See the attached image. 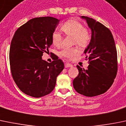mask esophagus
Returning a JSON list of instances; mask_svg holds the SVG:
<instances>
[{
  "label": "esophagus",
  "instance_id": "34e87169",
  "mask_svg": "<svg viewBox=\"0 0 126 126\" xmlns=\"http://www.w3.org/2000/svg\"><path fill=\"white\" fill-rule=\"evenodd\" d=\"M72 64L69 63H65V68H68V67H72Z\"/></svg>",
  "mask_w": 126,
  "mask_h": 126
}]
</instances>
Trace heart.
Listing matches in <instances>:
<instances>
[{"label": "heart", "instance_id": "b5f03b06", "mask_svg": "<svg viewBox=\"0 0 126 126\" xmlns=\"http://www.w3.org/2000/svg\"><path fill=\"white\" fill-rule=\"evenodd\" d=\"M61 30L67 35L74 36L73 43L85 47L90 42L91 35L87 29L84 28L81 22L76 19H70L62 25ZM51 41L54 46L60 47L63 44V36L58 31H54L51 35ZM79 53L77 48H65L61 52V54L66 58L72 59Z\"/></svg>", "mask_w": 126, "mask_h": 126}]
</instances>
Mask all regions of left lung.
Wrapping results in <instances>:
<instances>
[{
    "label": "left lung",
    "instance_id": "left-lung-1",
    "mask_svg": "<svg viewBox=\"0 0 126 126\" xmlns=\"http://www.w3.org/2000/svg\"><path fill=\"white\" fill-rule=\"evenodd\" d=\"M81 18L86 20L92 32L90 42L84 51L89 65L86 70L76 66L79 74L73 85L79 94L95 96L107 92L113 82L118 70L117 52L109 28L92 18Z\"/></svg>",
    "mask_w": 126,
    "mask_h": 126
}]
</instances>
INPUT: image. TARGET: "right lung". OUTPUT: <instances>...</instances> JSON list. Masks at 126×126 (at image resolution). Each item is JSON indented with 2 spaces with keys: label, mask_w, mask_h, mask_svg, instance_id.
Returning <instances> with one entry per match:
<instances>
[{
  "label": "right lung",
  "mask_w": 126,
  "mask_h": 126,
  "mask_svg": "<svg viewBox=\"0 0 126 126\" xmlns=\"http://www.w3.org/2000/svg\"><path fill=\"white\" fill-rule=\"evenodd\" d=\"M59 21L52 17L33 18L14 34L10 49L11 72L19 89L27 95L40 98L51 93L64 68L58 58L51 63L42 58L53 44L51 35Z\"/></svg>",
  "instance_id": "add662e5"
}]
</instances>
